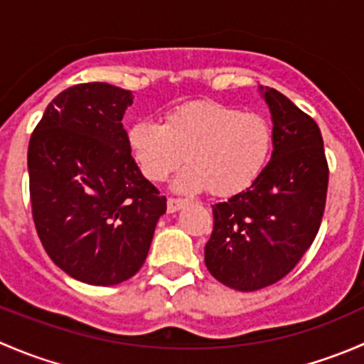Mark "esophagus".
Segmentation results:
<instances>
[{"instance_id": "34e87169", "label": "esophagus", "mask_w": 364, "mask_h": 364, "mask_svg": "<svg viewBox=\"0 0 364 364\" xmlns=\"http://www.w3.org/2000/svg\"><path fill=\"white\" fill-rule=\"evenodd\" d=\"M185 204H186L185 199H174V197H171V199L167 200V211L176 213V211H179L181 208H185Z\"/></svg>"}]
</instances>
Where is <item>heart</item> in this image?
Wrapping results in <instances>:
<instances>
[{"label": "heart", "instance_id": "b5f03b06", "mask_svg": "<svg viewBox=\"0 0 364 364\" xmlns=\"http://www.w3.org/2000/svg\"><path fill=\"white\" fill-rule=\"evenodd\" d=\"M127 146L149 181H164L186 160L190 165L174 179L178 192L208 188L216 197H230L262 174L273 130L260 114L199 100L171 109L161 124L135 121L127 130Z\"/></svg>", "mask_w": 364, "mask_h": 364}]
</instances>
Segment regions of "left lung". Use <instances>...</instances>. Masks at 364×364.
I'll return each mask as SVG.
<instances>
[{"label": "left lung", "mask_w": 364, "mask_h": 364, "mask_svg": "<svg viewBox=\"0 0 364 364\" xmlns=\"http://www.w3.org/2000/svg\"><path fill=\"white\" fill-rule=\"evenodd\" d=\"M273 119V153L245 192L213 205L204 248L209 273L230 289L259 291L291 273L314 243L329 168L317 123L285 95L260 87Z\"/></svg>", "instance_id": "1"}]
</instances>
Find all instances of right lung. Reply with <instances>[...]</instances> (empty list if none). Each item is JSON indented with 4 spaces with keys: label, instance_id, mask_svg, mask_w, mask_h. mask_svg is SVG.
<instances>
[{
    "label": "right lung",
    "instance_id": "1",
    "mask_svg": "<svg viewBox=\"0 0 364 364\" xmlns=\"http://www.w3.org/2000/svg\"><path fill=\"white\" fill-rule=\"evenodd\" d=\"M128 90L107 82L61 91L29 139V197L47 255L68 277L117 285L144 264L167 200L127 146Z\"/></svg>",
    "mask_w": 364,
    "mask_h": 364
}]
</instances>
